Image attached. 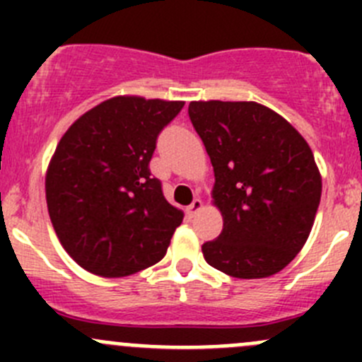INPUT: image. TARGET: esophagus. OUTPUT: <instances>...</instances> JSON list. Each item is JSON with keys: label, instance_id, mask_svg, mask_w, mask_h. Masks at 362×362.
Instances as JSON below:
<instances>
[{"label": "esophagus", "instance_id": "34e87169", "mask_svg": "<svg viewBox=\"0 0 362 362\" xmlns=\"http://www.w3.org/2000/svg\"><path fill=\"white\" fill-rule=\"evenodd\" d=\"M202 208H203V202H202V199L196 198L194 202H192V203L187 206V215H189V217H194V215L198 214V211L202 210Z\"/></svg>", "mask_w": 362, "mask_h": 362}]
</instances>
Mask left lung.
Segmentation results:
<instances>
[{
    "label": "left lung",
    "mask_w": 362,
    "mask_h": 362,
    "mask_svg": "<svg viewBox=\"0 0 362 362\" xmlns=\"http://www.w3.org/2000/svg\"><path fill=\"white\" fill-rule=\"evenodd\" d=\"M189 119L215 173L224 228L203 243L204 261L236 279H264L305 245L322 180L305 138L254 101H192Z\"/></svg>",
    "instance_id": "1"
}]
</instances>
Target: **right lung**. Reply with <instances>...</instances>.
<instances>
[{"label":"right lung","instance_id":"right-lung-1","mask_svg":"<svg viewBox=\"0 0 362 362\" xmlns=\"http://www.w3.org/2000/svg\"><path fill=\"white\" fill-rule=\"evenodd\" d=\"M182 108L184 101L117 96L61 138L47 170V206L61 245L87 272L133 275L166 254L184 214L166 202L148 163Z\"/></svg>","mask_w":362,"mask_h":362}]
</instances>
